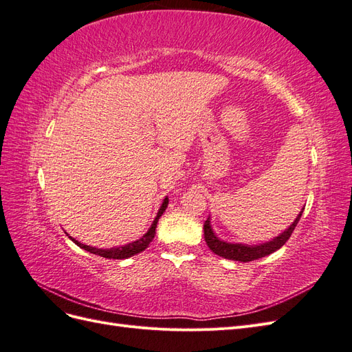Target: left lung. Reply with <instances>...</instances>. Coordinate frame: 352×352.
<instances>
[{"label": "left lung", "instance_id": "obj_1", "mask_svg": "<svg viewBox=\"0 0 352 352\" xmlns=\"http://www.w3.org/2000/svg\"><path fill=\"white\" fill-rule=\"evenodd\" d=\"M302 211H304V207L300 211V214H298L296 219L292 221V225L289 228L285 229L282 233H279V235L274 236L273 239L261 242V243L248 245V243H242V242H228V241L220 239L216 235L214 229H212V226H211L210 216L204 223V238H206L208 248L223 258L241 261V263L258 260V258L265 257V255H269L283 247V243L291 238L295 226L298 225V221H300V219L302 216Z\"/></svg>", "mask_w": 352, "mask_h": 352}]
</instances>
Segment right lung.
<instances>
[{
  "label": "right lung",
  "mask_w": 352,
  "mask_h": 352,
  "mask_svg": "<svg viewBox=\"0 0 352 352\" xmlns=\"http://www.w3.org/2000/svg\"><path fill=\"white\" fill-rule=\"evenodd\" d=\"M167 204H168V198L166 197L162 202V206H160L158 208V212L157 216L153 221V225L150 226V229H148L146 233H144V236H141L140 239H136L131 243H126V245H122V247H113V248H97V247H91V245H85V243H80L79 241H76L74 238L69 236L74 243L78 245L79 248L88 251L91 254H95V255H100V257H104V258H109V260H124V258H129L132 257V255L135 254H140L142 252L148 245L151 243V241L154 239L155 236V228H157V223H158V219L162 217V214L164 212V210L167 208Z\"/></svg>",
  "instance_id": "add662e5"
}]
</instances>
